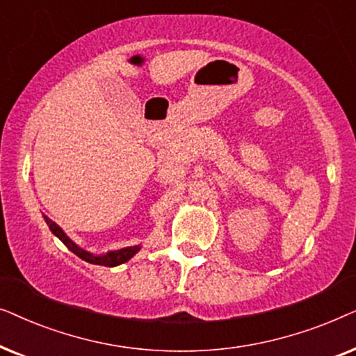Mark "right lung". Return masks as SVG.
I'll return each mask as SVG.
<instances>
[{
	"mask_svg": "<svg viewBox=\"0 0 356 356\" xmlns=\"http://www.w3.org/2000/svg\"><path fill=\"white\" fill-rule=\"evenodd\" d=\"M43 218H45L47 225H48V228H50V230H51L53 235L60 238V240H61L63 243H65V246L67 248V250L74 252V254H76L77 257H81L82 261L90 262V264L105 266V267H115V266H120V264H123V262L129 261L131 257H133V256L136 254V252H138V251L140 250V246L138 245V246H128V248H123V250L108 251V252H105V254H99V256H97V254H92V252L86 251V250H82V248L77 246L76 243L72 241L71 238L67 236L66 233L61 230L60 225H56V223L53 222V220H50V218H48L47 216H43Z\"/></svg>",
	"mask_w": 356,
	"mask_h": 356,
	"instance_id": "add662e5",
	"label": "right lung"
}]
</instances>
